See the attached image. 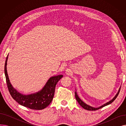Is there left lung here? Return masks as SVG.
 Instances as JSON below:
<instances>
[{
  "label": "left lung",
  "mask_w": 126,
  "mask_h": 126,
  "mask_svg": "<svg viewBox=\"0 0 126 126\" xmlns=\"http://www.w3.org/2000/svg\"><path fill=\"white\" fill-rule=\"evenodd\" d=\"M120 89H121V88H120V89H119L118 91V92L117 93V94L115 95V96L113 98H112L111 100H110V101H109L108 102L106 103V104H104V105H102L101 106L99 107H98V108H94V107H91V106H89V105L86 104V103H85L84 102H83V101L81 100V99L80 98V97H79L78 96V94H77V93L76 91L75 92V97H76V100H77V102L79 103V104H80V105H81V106L84 109H86V110H90H90H92V111H93V110H98V109H99L103 108V107L105 106H107V105H109V104H110L111 103L113 102L115 100L116 98L117 97V96H118V94H119V92H120Z\"/></svg>",
  "instance_id": "obj_1"
}]
</instances>
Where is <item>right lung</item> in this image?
<instances>
[{"instance_id":"right-lung-1","label":"right lung","mask_w":126,"mask_h":126,"mask_svg":"<svg viewBox=\"0 0 126 126\" xmlns=\"http://www.w3.org/2000/svg\"><path fill=\"white\" fill-rule=\"evenodd\" d=\"M8 58V55L5 62L4 73L8 88L13 99L20 105L31 109L42 110L47 107L54 97L57 83L63 76L58 75L51 77L41 90L35 94L24 95L19 93L14 89L10 82L6 70Z\"/></svg>"}]
</instances>
